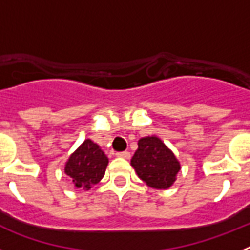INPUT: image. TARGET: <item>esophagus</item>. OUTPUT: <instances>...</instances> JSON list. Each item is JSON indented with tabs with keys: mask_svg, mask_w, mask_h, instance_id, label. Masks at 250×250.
Returning a JSON list of instances; mask_svg holds the SVG:
<instances>
[{
	"mask_svg": "<svg viewBox=\"0 0 250 250\" xmlns=\"http://www.w3.org/2000/svg\"><path fill=\"white\" fill-rule=\"evenodd\" d=\"M116 156H119V158H124V159H129L130 158V152L129 151L116 152Z\"/></svg>",
	"mask_w": 250,
	"mask_h": 250,
	"instance_id": "obj_1",
	"label": "esophagus"
}]
</instances>
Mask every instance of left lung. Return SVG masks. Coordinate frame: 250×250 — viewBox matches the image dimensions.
<instances>
[{
  "label": "left lung",
  "instance_id": "obj_1",
  "mask_svg": "<svg viewBox=\"0 0 250 250\" xmlns=\"http://www.w3.org/2000/svg\"><path fill=\"white\" fill-rule=\"evenodd\" d=\"M131 165L143 182L154 189H167L175 182L180 164L171 150L156 136L139 140Z\"/></svg>",
  "mask_w": 250,
  "mask_h": 250
}]
</instances>
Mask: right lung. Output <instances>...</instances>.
Wrapping results in <instances>:
<instances>
[{
    "label": "right lung",
    "mask_w": 250,
    "mask_h": 250,
    "mask_svg": "<svg viewBox=\"0 0 250 250\" xmlns=\"http://www.w3.org/2000/svg\"><path fill=\"white\" fill-rule=\"evenodd\" d=\"M107 163L109 159L106 158L100 146L87 139L70 156L66 163L65 173L72 179L77 189L89 190L105 175Z\"/></svg>",
    "instance_id": "obj_1"
}]
</instances>
